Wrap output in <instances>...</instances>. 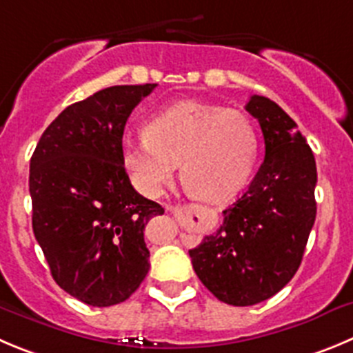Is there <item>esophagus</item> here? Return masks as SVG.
<instances>
[{
    "label": "esophagus",
    "instance_id": "obj_1",
    "mask_svg": "<svg viewBox=\"0 0 353 353\" xmlns=\"http://www.w3.org/2000/svg\"><path fill=\"white\" fill-rule=\"evenodd\" d=\"M165 209L169 210V212H174V214H176V212H179V210H181V209H177V207H172V205H167Z\"/></svg>",
    "mask_w": 353,
    "mask_h": 353
}]
</instances>
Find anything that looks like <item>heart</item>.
Returning a JSON list of instances; mask_svg holds the SVG:
<instances>
[{"mask_svg": "<svg viewBox=\"0 0 353 353\" xmlns=\"http://www.w3.org/2000/svg\"><path fill=\"white\" fill-rule=\"evenodd\" d=\"M125 141L121 163L137 192L158 196L179 161L181 179L196 199L221 202L242 190L258 158V132L245 113L202 101H179Z\"/></svg>", "mask_w": 353, "mask_h": 353, "instance_id": "1", "label": "heart"}]
</instances>
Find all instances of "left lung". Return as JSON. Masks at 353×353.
I'll list each match as a JSON object with an SVG mask.
<instances>
[{
  "label": "left lung",
  "mask_w": 353,
  "mask_h": 353,
  "mask_svg": "<svg viewBox=\"0 0 353 353\" xmlns=\"http://www.w3.org/2000/svg\"><path fill=\"white\" fill-rule=\"evenodd\" d=\"M245 110L259 121L265 160L217 232L190 251L202 284L233 306L265 301L291 281L317 214L315 158L296 121L263 95Z\"/></svg>",
  "instance_id": "left-lung-1"
}]
</instances>
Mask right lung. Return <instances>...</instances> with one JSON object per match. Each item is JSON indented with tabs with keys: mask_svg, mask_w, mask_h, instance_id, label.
<instances>
[{
	"mask_svg": "<svg viewBox=\"0 0 353 353\" xmlns=\"http://www.w3.org/2000/svg\"><path fill=\"white\" fill-rule=\"evenodd\" d=\"M154 87L117 85L74 102L31 157L32 232L59 288L90 306L128 299L150 270L144 226L163 207L130 184L121 139Z\"/></svg>",
	"mask_w": 353,
	"mask_h": 353,
	"instance_id": "right-lung-1",
	"label": "right lung"
}]
</instances>
